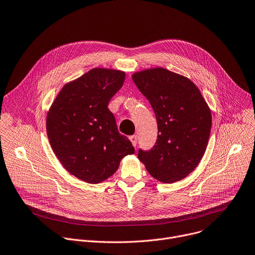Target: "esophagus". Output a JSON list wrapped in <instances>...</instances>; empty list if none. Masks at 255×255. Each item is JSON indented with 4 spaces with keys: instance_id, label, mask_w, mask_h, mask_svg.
<instances>
[{
    "instance_id": "34e87169",
    "label": "esophagus",
    "mask_w": 255,
    "mask_h": 255,
    "mask_svg": "<svg viewBox=\"0 0 255 255\" xmlns=\"http://www.w3.org/2000/svg\"><path fill=\"white\" fill-rule=\"evenodd\" d=\"M130 140H131L133 146H136V144H137V135L130 136Z\"/></svg>"
}]
</instances>
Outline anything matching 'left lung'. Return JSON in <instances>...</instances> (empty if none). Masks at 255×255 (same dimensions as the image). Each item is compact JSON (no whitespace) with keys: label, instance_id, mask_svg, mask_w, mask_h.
Instances as JSON below:
<instances>
[{"label":"left lung","instance_id":"8db88e82","mask_svg":"<svg viewBox=\"0 0 255 255\" xmlns=\"http://www.w3.org/2000/svg\"><path fill=\"white\" fill-rule=\"evenodd\" d=\"M132 79L148 100L157 123V138L138 158L156 180L174 183L199 164L207 146L212 114L199 89L188 78L164 68L137 72Z\"/></svg>","mask_w":255,"mask_h":255}]
</instances>
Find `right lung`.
<instances>
[{
  "label": "right lung",
  "mask_w": 255,
  "mask_h": 255,
  "mask_svg": "<svg viewBox=\"0 0 255 255\" xmlns=\"http://www.w3.org/2000/svg\"><path fill=\"white\" fill-rule=\"evenodd\" d=\"M124 80L122 71L92 69L62 88L48 114L47 133L55 154L69 173L87 183L108 179L124 156L134 153L108 109Z\"/></svg>",
  "instance_id": "1"
}]
</instances>
